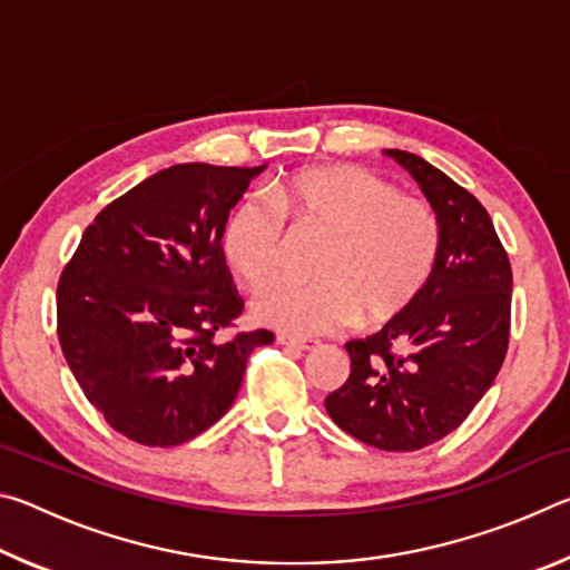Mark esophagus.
<instances>
[{
  "label": "esophagus",
  "instance_id": "1",
  "mask_svg": "<svg viewBox=\"0 0 570 570\" xmlns=\"http://www.w3.org/2000/svg\"><path fill=\"white\" fill-rule=\"evenodd\" d=\"M276 340H278V344L296 346V350H304V352H312V350H316V346H320V342H314V340H296V336H288V334H278Z\"/></svg>",
  "mask_w": 570,
  "mask_h": 570
}]
</instances>
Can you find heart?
<instances>
[{"label":"heart","mask_w":570,"mask_h":570,"mask_svg":"<svg viewBox=\"0 0 570 570\" xmlns=\"http://www.w3.org/2000/svg\"><path fill=\"white\" fill-rule=\"evenodd\" d=\"M326 234L314 284H278L256 296L262 324L296 336L330 334L356 320H392L428 284L440 220L428 200L402 196L356 166H322L276 178L262 198H244L220 228V254L248 288L284 272L286 228Z\"/></svg>","instance_id":"b5f03b06"}]
</instances>
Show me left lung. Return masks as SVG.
Masks as SVG:
<instances>
[{"instance_id": "8db88e82", "label": "left lung", "mask_w": 570, "mask_h": 570, "mask_svg": "<svg viewBox=\"0 0 570 570\" xmlns=\"http://www.w3.org/2000/svg\"><path fill=\"white\" fill-rule=\"evenodd\" d=\"M384 153L435 208L438 258L407 308L377 334L346 342L350 380L324 404L364 445L412 452L458 430L495 382L510 340L513 272L472 193L414 153Z\"/></svg>"}]
</instances>
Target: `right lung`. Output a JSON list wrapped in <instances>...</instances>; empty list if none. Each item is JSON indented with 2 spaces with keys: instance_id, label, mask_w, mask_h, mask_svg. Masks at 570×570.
<instances>
[{
  "instance_id": "obj_1",
  "label": "right lung",
  "mask_w": 570,
  "mask_h": 570,
  "mask_svg": "<svg viewBox=\"0 0 570 570\" xmlns=\"http://www.w3.org/2000/svg\"><path fill=\"white\" fill-rule=\"evenodd\" d=\"M258 168L180 163L105 206L57 284V336L85 397L148 448L188 442L234 404L266 330L216 334L244 312L220 228Z\"/></svg>"
}]
</instances>
